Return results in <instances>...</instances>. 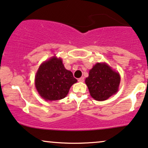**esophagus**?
Instances as JSON below:
<instances>
[{
    "mask_svg": "<svg viewBox=\"0 0 148 148\" xmlns=\"http://www.w3.org/2000/svg\"><path fill=\"white\" fill-rule=\"evenodd\" d=\"M78 82H84V78L83 77H81V78H78Z\"/></svg>",
    "mask_w": 148,
    "mask_h": 148,
    "instance_id": "obj_1",
    "label": "esophagus"
}]
</instances>
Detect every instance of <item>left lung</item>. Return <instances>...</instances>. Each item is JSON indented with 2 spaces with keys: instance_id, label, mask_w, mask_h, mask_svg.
Returning <instances> with one entry per match:
<instances>
[{
  "instance_id": "8db88e82",
  "label": "left lung",
  "mask_w": 148,
  "mask_h": 148,
  "mask_svg": "<svg viewBox=\"0 0 148 148\" xmlns=\"http://www.w3.org/2000/svg\"><path fill=\"white\" fill-rule=\"evenodd\" d=\"M85 83L93 99L104 101L117 92L120 76L106 63H98L89 70Z\"/></svg>"
}]
</instances>
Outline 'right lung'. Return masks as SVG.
<instances>
[{"mask_svg":"<svg viewBox=\"0 0 148 148\" xmlns=\"http://www.w3.org/2000/svg\"><path fill=\"white\" fill-rule=\"evenodd\" d=\"M76 82L72 72L65 68L62 59L56 57L42 63L35 78L37 91L47 101L64 98L71 86Z\"/></svg>","mask_w":148,"mask_h":148,"instance_id":"add662e5","label":"right lung"}]
</instances>
